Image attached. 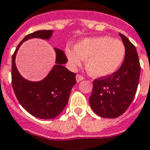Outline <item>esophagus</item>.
Instances as JSON below:
<instances>
[{
    "mask_svg": "<svg viewBox=\"0 0 150 150\" xmlns=\"http://www.w3.org/2000/svg\"><path fill=\"white\" fill-rule=\"evenodd\" d=\"M83 79H84V78H83V77L81 75H79V74H77V75L76 76V81H77V82H80V81H83Z\"/></svg>",
    "mask_w": 150,
    "mask_h": 150,
    "instance_id": "esophagus-1",
    "label": "esophagus"
}]
</instances>
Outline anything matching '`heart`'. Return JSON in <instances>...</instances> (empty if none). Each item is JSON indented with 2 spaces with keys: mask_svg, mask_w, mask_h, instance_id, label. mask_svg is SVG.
<instances>
[{
  "mask_svg": "<svg viewBox=\"0 0 150 150\" xmlns=\"http://www.w3.org/2000/svg\"><path fill=\"white\" fill-rule=\"evenodd\" d=\"M66 53L70 65L76 67L86 59L87 73L94 77H106L118 70L125 56L123 42L109 36L82 39L74 50L67 49Z\"/></svg>",
  "mask_w": 150,
  "mask_h": 150,
  "instance_id": "heart-1",
  "label": "heart"
}]
</instances>
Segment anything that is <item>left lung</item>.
<instances>
[{
  "label": "left lung",
  "mask_w": 150,
  "mask_h": 150,
  "mask_svg": "<svg viewBox=\"0 0 150 150\" xmlns=\"http://www.w3.org/2000/svg\"><path fill=\"white\" fill-rule=\"evenodd\" d=\"M125 47L122 65L112 75L94 80L89 98L92 110L102 118H115L126 111L137 91L140 64L135 45L119 33Z\"/></svg>",
  "instance_id": "1"
}]
</instances>
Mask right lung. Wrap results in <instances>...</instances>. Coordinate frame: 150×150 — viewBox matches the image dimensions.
<instances>
[{
    "instance_id": "add662e5",
    "label": "right lung",
    "mask_w": 150,
    "mask_h": 150,
    "mask_svg": "<svg viewBox=\"0 0 150 150\" xmlns=\"http://www.w3.org/2000/svg\"><path fill=\"white\" fill-rule=\"evenodd\" d=\"M52 30H39L26 35L17 46L12 56L11 80L17 99L32 115L42 119L56 118L67 105L69 94L76 81V74L63 66L67 62L65 53L60 50L56 52V65L40 81H30L19 74L15 64L17 52L24 42L31 39L49 40Z\"/></svg>"
}]
</instances>
